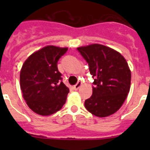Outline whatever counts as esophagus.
Returning a JSON list of instances; mask_svg holds the SVG:
<instances>
[{"label":"esophagus","mask_w":150,"mask_h":150,"mask_svg":"<svg viewBox=\"0 0 150 150\" xmlns=\"http://www.w3.org/2000/svg\"><path fill=\"white\" fill-rule=\"evenodd\" d=\"M82 86V83L81 82H78L77 83H76V85H75V86H74V88H75V89L76 90H77V89H79V88H80V87Z\"/></svg>","instance_id":"obj_1"}]
</instances>
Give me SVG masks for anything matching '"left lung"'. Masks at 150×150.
<instances>
[{
    "instance_id": "obj_1",
    "label": "left lung",
    "mask_w": 150,
    "mask_h": 150,
    "mask_svg": "<svg viewBox=\"0 0 150 150\" xmlns=\"http://www.w3.org/2000/svg\"><path fill=\"white\" fill-rule=\"evenodd\" d=\"M95 78L92 95L85 100L91 114L107 117L120 110L131 87L132 73L121 54L104 45L94 43L77 48Z\"/></svg>"
}]
</instances>
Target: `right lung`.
<instances>
[{"label":"right lung","instance_id":"add662e5","mask_svg":"<svg viewBox=\"0 0 150 150\" xmlns=\"http://www.w3.org/2000/svg\"><path fill=\"white\" fill-rule=\"evenodd\" d=\"M67 47L49 45L37 50L24 62L20 71V87L28 107L41 116L60 110L69 88L62 80L57 62Z\"/></svg>","mask_w":150,"mask_h":150}]
</instances>
